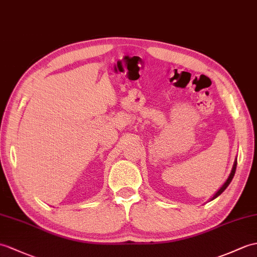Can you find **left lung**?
<instances>
[{
    "label": "left lung",
    "instance_id": "1",
    "mask_svg": "<svg viewBox=\"0 0 257 257\" xmlns=\"http://www.w3.org/2000/svg\"><path fill=\"white\" fill-rule=\"evenodd\" d=\"M236 159H235V161H234V164H233V168H232V171H231V173H230V175H229V177H228V180L225 181V183L222 185V187L220 188L218 192L213 195V197L211 198V200L212 199H214V198H217L218 196H220L221 195L223 192H224V189L229 186V184L231 183V181H232V178H233V176H234V174H235V170H236Z\"/></svg>",
    "mask_w": 257,
    "mask_h": 257
}]
</instances>
